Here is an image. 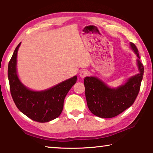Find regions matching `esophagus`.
Instances as JSON below:
<instances>
[{
  "label": "esophagus",
  "mask_w": 153,
  "mask_h": 153,
  "mask_svg": "<svg viewBox=\"0 0 153 153\" xmlns=\"http://www.w3.org/2000/svg\"><path fill=\"white\" fill-rule=\"evenodd\" d=\"M79 76L82 77V78H84L85 77H86V76H88V72L87 71H85V70H82L79 72Z\"/></svg>",
  "instance_id": "1"
}]
</instances>
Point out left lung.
Returning a JSON list of instances; mask_svg holds the SVG:
<instances>
[{
    "label": "left lung",
    "instance_id": "obj_1",
    "mask_svg": "<svg viewBox=\"0 0 153 153\" xmlns=\"http://www.w3.org/2000/svg\"><path fill=\"white\" fill-rule=\"evenodd\" d=\"M129 45L137 56L136 64L139 72L129 77L125 84L111 88L97 77L87 76L84 78L88 107L98 117L111 118L120 115L133 105L138 94L144 76V66L140 61L136 45L132 42Z\"/></svg>",
    "mask_w": 153,
    "mask_h": 153
}]
</instances>
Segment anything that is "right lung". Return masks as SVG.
Instances as JSON below:
<instances>
[{"label":"right lung","instance_id":"right-lung-1","mask_svg":"<svg viewBox=\"0 0 153 153\" xmlns=\"http://www.w3.org/2000/svg\"><path fill=\"white\" fill-rule=\"evenodd\" d=\"M20 45L21 42L8 65L10 90L15 104L21 112L33 121L45 123L55 120L61 115L65 98L76 84L77 76L46 90L37 91L28 88L21 82L17 74V58Z\"/></svg>","mask_w":153,"mask_h":153}]
</instances>
